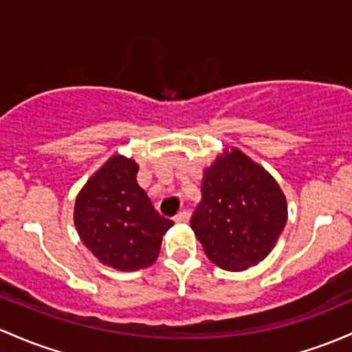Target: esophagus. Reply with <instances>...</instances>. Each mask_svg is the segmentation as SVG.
<instances>
[{
  "label": "esophagus",
  "instance_id": "1",
  "mask_svg": "<svg viewBox=\"0 0 352 352\" xmlns=\"http://www.w3.org/2000/svg\"><path fill=\"white\" fill-rule=\"evenodd\" d=\"M188 219H190V214H188V212H185V210L179 212V214H177L175 217H173V220H175L177 223H187Z\"/></svg>",
  "mask_w": 352,
  "mask_h": 352
}]
</instances>
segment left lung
Here are the masks:
<instances>
[{"label":"left lung","instance_id":"left-lung-1","mask_svg":"<svg viewBox=\"0 0 352 352\" xmlns=\"http://www.w3.org/2000/svg\"><path fill=\"white\" fill-rule=\"evenodd\" d=\"M202 200L190 227L220 269L241 272L264 261L287 222V200L277 180L235 146L204 168Z\"/></svg>","mask_w":352,"mask_h":352}]
</instances>
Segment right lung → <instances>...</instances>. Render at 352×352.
Here are the masks:
<instances>
[{
	"instance_id": "1",
	"label": "right lung",
	"mask_w": 352,
	"mask_h": 352,
	"mask_svg": "<svg viewBox=\"0 0 352 352\" xmlns=\"http://www.w3.org/2000/svg\"><path fill=\"white\" fill-rule=\"evenodd\" d=\"M137 172L133 158L111 155L83 185L73 210L83 245L103 265L122 272L150 267L173 226L153 208Z\"/></svg>"
}]
</instances>
